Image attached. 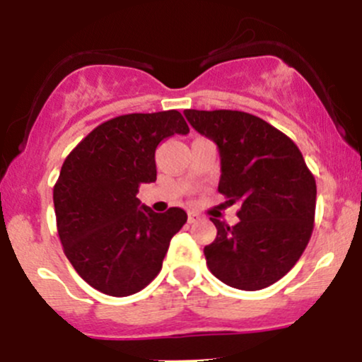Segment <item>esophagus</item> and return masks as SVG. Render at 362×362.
<instances>
[{
    "mask_svg": "<svg viewBox=\"0 0 362 362\" xmlns=\"http://www.w3.org/2000/svg\"><path fill=\"white\" fill-rule=\"evenodd\" d=\"M187 220H189V223H196L197 220H201V214L196 213V211H189Z\"/></svg>",
    "mask_w": 362,
    "mask_h": 362,
    "instance_id": "1",
    "label": "esophagus"
}]
</instances>
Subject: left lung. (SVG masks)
Instances as JSON below:
<instances>
[{"label": "left lung", "instance_id": "1", "mask_svg": "<svg viewBox=\"0 0 362 362\" xmlns=\"http://www.w3.org/2000/svg\"><path fill=\"white\" fill-rule=\"evenodd\" d=\"M197 132L216 142L218 192L240 201L239 223L211 218L216 239L204 247L218 280L261 291L287 275L315 228L316 180L291 137L263 118L233 110H185Z\"/></svg>", "mask_w": 362, "mask_h": 362}]
</instances>
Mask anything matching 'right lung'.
Here are the masks:
<instances>
[{
    "instance_id": "1",
    "label": "right lung",
    "mask_w": 362,
    "mask_h": 362,
    "mask_svg": "<svg viewBox=\"0 0 362 362\" xmlns=\"http://www.w3.org/2000/svg\"><path fill=\"white\" fill-rule=\"evenodd\" d=\"M187 132L177 110L122 115L98 125L66 156L53 189L58 235L75 272L96 291L132 296L161 272L187 213H154L137 192L156 180L158 144Z\"/></svg>"
}]
</instances>
